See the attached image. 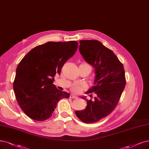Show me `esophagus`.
<instances>
[{"label":"esophagus","mask_w":149,"mask_h":149,"mask_svg":"<svg viewBox=\"0 0 149 149\" xmlns=\"http://www.w3.org/2000/svg\"><path fill=\"white\" fill-rule=\"evenodd\" d=\"M70 98H72V99H77V98H78L77 96H76L74 95H70Z\"/></svg>","instance_id":"obj_1"}]
</instances>
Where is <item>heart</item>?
I'll list each match as a JSON object with an SVG mask.
<instances>
[{
  "instance_id": "b5f03b06",
  "label": "heart",
  "mask_w": 149,
  "mask_h": 149,
  "mask_svg": "<svg viewBox=\"0 0 149 149\" xmlns=\"http://www.w3.org/2000/svg\"><path fill=\"white\" fill-rule=\"evenodd\" d=\"M87 85L84 83H75L71 86V90L75 93H80Z\"/></svg>"
}]
</instances>
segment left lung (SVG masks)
<instances>
[{
	"label": "left lung",
	"mask_w": 149,
	"mask_h": 149,
	"mask_svg": "<svg viewBox=\"0 0 149 149\" xmlns=\"http://www.w3.org/2000/svg\"><path fill=\"white\" fill-rule=\"evenodd\" d=\"M79 42L80 54L95 69L94 86L86 93L92 97L91 93L95 92L96 96L93 101L87 100L85 109L75 114L83 122L92 123L106 117L117 106L126 85L125 70L116 55L100 41Z\"/></svg>",
	"instance_id": "1"
}]
</instances>
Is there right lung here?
Here are the masks:
<instances>
[{"mask_svg":"<svg viewBox=\"0 0 149 149\" xmlns=\"http://www.w3.org/2000/svg\"><path fill=\"white\" fill-rule=\"evenodd\" d=\"M77 48V41L48 42L36 47L22 59L16 68L13 90L19 107L29 117L45 120L60 100L69 97L70 94L53 83Z\"/></svg>","mask_w":149,"mask_h":149,"instance_id":"add662e5","label":"right lung"}]
</instances>
